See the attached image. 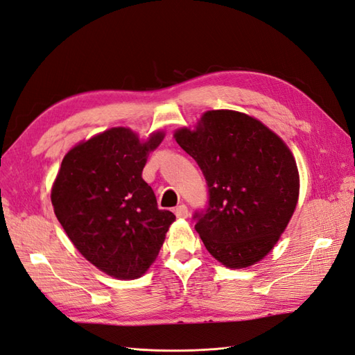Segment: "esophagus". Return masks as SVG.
Listing matches in <instances>:
<instances>
[{
	"instance_id": "1",
	"label": "esophagus",
	"mask_w": 355,
	"mask_h": 355,
	"mask_svg": "<svg viewBox=\"0 0 355 355\" xmlns=\"http://www.w3.org/2000/svg\"><path fill=\"white\" fill-rule=\"evenodd\" d=\"M174 211H175V216L180 217V219H186V217H189V210L186 205H178Z\"/></svg>"
}]
</instances>
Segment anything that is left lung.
Segmentation results:
<instances>
[{
	"mask_svg": "<svg viewBox=\"0 0 355 355\" xmlns=\"http://www.w3.org/2000/svg\"><path fill=\"white\" fill-rule=\"evenodd\" d=\"M207 180L210 201L195 230L211 257L239 270L276 246L300 195L297 162L285 141L244 112L216 109L174 132Z\"/></svg>",
	"mask_w": 355,
	"mask_h": 355,
	"instance_id": "1",
	"label": "left lung"
}]
</instances>
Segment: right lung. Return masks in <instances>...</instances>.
<instances>
[{"label":"right lung","instance_id":"obj_1","mask_svg":"<svg viewBox=\"0 0 355 355\" xmlns=\"http://www.w3.org/2000/svg\"><path fill=\"white\" fill-rule=\"evenodd\" d=\"M165 138L111 127L70 148L53 180L58 222L88 262L120 280L141 277L156 261L174 213L159 210L142 178L150 153Z\"/></svg>","mask_w":355,"mask_h":355}]
</instances>
